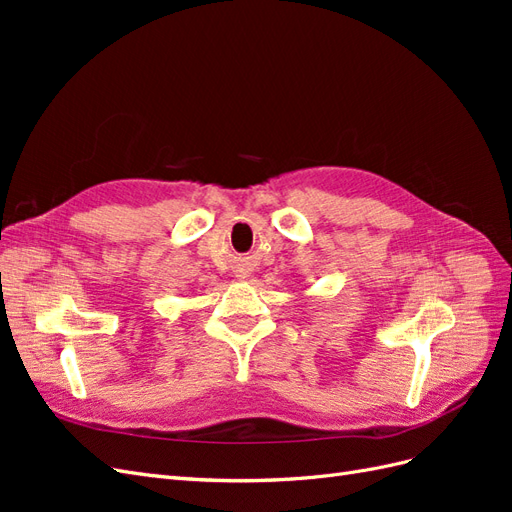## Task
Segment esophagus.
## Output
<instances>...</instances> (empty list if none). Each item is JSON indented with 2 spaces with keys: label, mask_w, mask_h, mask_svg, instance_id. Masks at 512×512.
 Segmentation results:
<instances>
[{
  "label": "esophagus",
  "mask_w": 512,
  "mask_h": 512,
  "mask_svg": "<svg viewBox=\"0 0 512 512\" xmlns=\"http://www.w3.org/2000/svg\"><path fill=\"white\" fill-rule=\"evenodd\" d=\"M239 277H241V280H245V277H247V275H245V273H239Z\"/></svg>",
  "instance_id": "1"
}]
</instances>
